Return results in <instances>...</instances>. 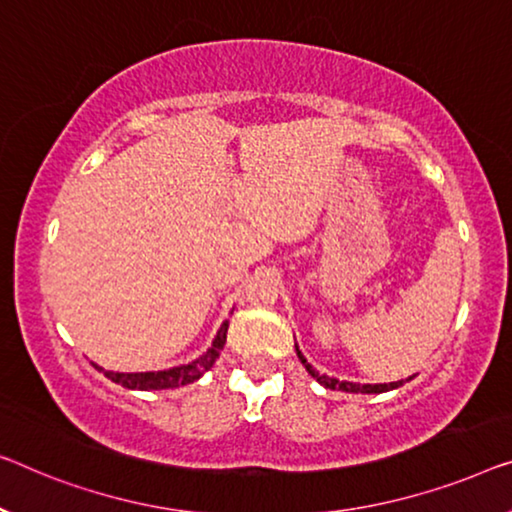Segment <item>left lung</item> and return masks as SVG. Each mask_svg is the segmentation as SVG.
Instances as JSON below:
<instances>
[{
    "label": "left lung",
    "mask_w": 512,
    "mask_h": 512,
    "mask_svg": "<svg viewBox=\"0 0 512 512\" xmlns=\"http://www.w3.org/2000/svg\"><path fill=\"white\" fill-rule=\"evenodd\" d=\"M296 354H299V358H301V363L305 365V370H308V375L310 377H315L319 384L322 386H326V388H331V391H345V393H386V391H393V388H398V386H402V381H391V384H375V386H370V384H352V381H338V379H333V377H326V375H319V372L312 368V365L305 361V356L299 352V347H296ZM411 379V377H409Z\"/></svg>",
    "instance_id": "obj_1"
}]
</instances>
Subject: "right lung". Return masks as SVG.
I'll return each instance as SVG.
<instances>
[{
	"instance_id": "right-lung-1",
	"label": "right lung",
	"mask_w": 512,
	"mask_h": 512,
	"mask_svg": "<svg viewBox=\"0 0 512 512\" xmlns=\"http://www.w3.org/2000/svg\"><path fill=\"white\" fill-rule=\"evenodd\" d=\"M227 326L230 322H223L220 326V331L216 335V340H213L211 349L204 356L197 358V361L188 363V365H179V368H172V370H160V372H110V370H103V368H96L103 370V375L112 379L114 384H121L124 388H135V391H160V388H179V386H186L190 381L200 379L204 372L211 370V365L216 363V358L220 356V349L225 347V340H227Z\"/></svg>"
}]
</instances>
